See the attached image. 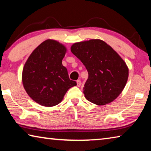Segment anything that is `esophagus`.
<instances>
[{
  "label": "esophagus",
  "mask_w": 151,
  "mask_h": 151,
  "mask_svg": "<svg viewBox=\"0 0 151 151\" xmlns=\"http://www.w3.org/2000/svg\"><path fill=\"white\" fill-rule=\"evenodd\" d=\"M76 84H77V86H81V81L80 80H78L77 81H76Z\"/></svg>",
  "instance_id": "esophagus-1"
}]
</instances>
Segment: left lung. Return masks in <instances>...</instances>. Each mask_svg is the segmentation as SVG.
I'll list each match as a JSON object with an SVG mask.
<instances>
[{"label":"left lung","instance_id":"obj_1","mask_svg":"<svg viewBox=\"0 0 151 151\" xmlns=\"http://www.w3.org/2000/svg\"><path fill=\"white\" fill-rule=\"evenodd\" d=\"M70 49L88 71L83 87L85 98L98 105L117 98L126 85L129 69L115 51L99 39L75 43Z\"/></svg>","mask_w":151,"mask_h":151}]
</instances>
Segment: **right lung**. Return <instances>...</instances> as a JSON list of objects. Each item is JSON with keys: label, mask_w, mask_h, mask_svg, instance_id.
I'll use <instances>...</instances> for the list:
<instances>
[{"label": "right lung", "mask_w": 151, "mask_h": 151, "mask_svg": "<svg viewBox=\"0 0 151 151\" xmlns=\"http://www.w3.org/2000/svg\"><path fill=\"white\" fill-rule=\"evenodd\" d=\"M66 48L47 40L33 51L22 70V83L27 94L40 105L52 106L63 100L68 89L76 85L62 64Z\"/></svg>", "instance_id": "1"}]
</instances>
